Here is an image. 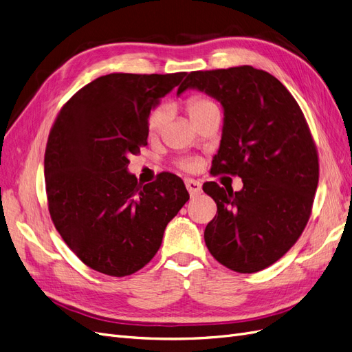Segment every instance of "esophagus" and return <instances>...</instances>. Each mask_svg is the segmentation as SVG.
<instances>
[{"instance_id":"34e87169","label":"esophagus","mask_w":352,"mask_h":352,"mask_svg":"<svg viewBox=\"0 0 352 352\" xmlns=\"http://www.w3.org/2000/svg\"><path fill=\"white\" fill-rule=\"evenodd\" d=\"M185 186H186L190 197H195V195L201 194V184L197 182V180H194V179H185Z\"/></svg>"}]
</instances>
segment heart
<instances>
[{
	"instance_id": "1",
	"label": "heart",
	"mask_w": 352,
	"mask_h": 352,
	"mask_svg": "<svg viewBox=\"0 0 352 352\" xmlns=\"http://www.w3.org/2000/svg\"><path fill=\"white\" fill-rule=\"evenodd\" d=\"M212 107H217L216 102H212L211 100L206 98V97H201V95H192V97H189L186 100V111L189 114L190 119L197 120L201 114H204L207 110L212 109ZM164 119H166V109L163 105H158V107L153 109L148 114V119H146V131L150 135H157L160 131H162V127L164 124ZM180 168L186 170V172H192L195 168L194 162H190V160H184V162H179L177 164Z\"/></svg>"
}]
</instances>
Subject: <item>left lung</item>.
Returning a JSON list of instances; mask_svg holds the SVG:
<instances>
[{
    "label": "left lung",
    "instance_id": "8db88e82",
    "mask_svg": "<svg viewBox=\"0 0 352 352\" xmlns=\"http://www.w3.org/2000/svg\"><path fill=\"white\" fill-rule=\"evenodd\" d=\"M188 88L206 92L225 110L212 175L242 177L238 192L206 182L217 204L204 232L208 251L238 273H255L282 258L311 216L318 155L305 117L270 73L239 66L190 72Z\"/></svg>",
    "mask_w": 352,
    "mask_h": 352
}]
</instances>
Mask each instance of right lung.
<instances>
[{"instance_id":"1","label":"right lung","mask_w":352,"mask_h":352,"mask_svg":"<svg viewBox=\"0 0 352 352\" xmlns=\"http://www.w3.org/2000/svg\"><path fill=\"white\" fill-rule=\"evenodd\" d=\"M185 74H105L74 94L51 127L44 158L50 216L94 270L114 278L141 270L189 199L176 175L141 185L127 173L129 155L146 145L148 114Z\"/></svg>"}]
</instances>
